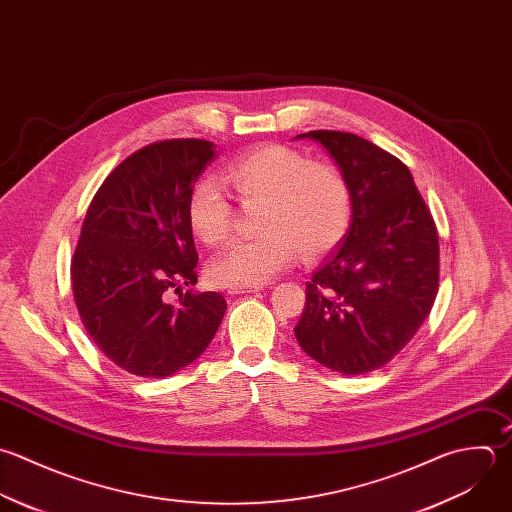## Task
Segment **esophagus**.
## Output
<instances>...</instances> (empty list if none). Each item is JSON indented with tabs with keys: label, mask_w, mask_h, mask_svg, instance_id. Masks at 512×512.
<instances>
[{
	"label": "esophagus",
	"mask_w": 512,
	"mask_h": 512,
	"mask_svg": "<svg viewBox=\"0 0 512 512\" xmlns=\"http://www.w3.org/2000/svg\"><path fill=\"white\" fill-rule=\"evenodd\" d=\"M255 291H261V287H233L227 293L229 295H243V293H255Z\"/></svg>",
	"instance_id": "34e87169"
}]
</instances>
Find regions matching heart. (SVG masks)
<instances>
[{"instance_id": "obj_1", "label": "heart", "mask_w": 512, "mask_h": 512, "mask_svg": "<svg viewBox=\"0 0 512 512\" xmlns=\"http://www.w3.org/2000/svg\"><path fill=\"white\" fill-rule=\"evenodd\" d=\"M225 175L243 205H259V235L231 243L211 261L207 275L217 287H259L291 267L297 253L307 261L327 255L351 227V185L333 163L311 161L299 149L267 143L235 157ZM187 221L207 245L229 237L233 205L213 177L195 183Z\"/></svg>"}]
</instances>
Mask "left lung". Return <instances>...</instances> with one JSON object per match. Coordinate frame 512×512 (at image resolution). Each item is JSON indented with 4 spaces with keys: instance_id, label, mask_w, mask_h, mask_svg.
<instances>
[{
    "instance_id": "8db88e82",
    "label": "left lung",
    "mask_w": 512,
    "mask_h": 512,
    "mask_svg": "<svg viewBox=\"0 0 512 512\" xmlns=\"http://www.w3.org/2000/svg\"><path fill=\"white\" fill-rule=\"evenodd\" d=\"M353 193L351 227L307 283L301 349L343 375L387 365L415 337L439 291V233L409 167L375 143L317 129Z\"/></svg>"
}]
</instances>
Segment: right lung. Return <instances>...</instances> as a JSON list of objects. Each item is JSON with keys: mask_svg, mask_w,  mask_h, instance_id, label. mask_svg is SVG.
Here are the masks:
<instances>
[{"mask_svg": "<svg viewBox=\"0 0 512 512\" xmlns=\"http://www.w3.org/2000/svg\"><path fill=\"white\" fill-rule=\"evenodd\" d=\"M215 147L205 139H163L123 159L85 213L71 259L81 323L119 369L169 377L211 343L227 303L219 293L169 289L197 283L187 201Z\"/></svg>", "mask_w": 512, "mask_h": 512, "instance_id": "obj_1", "label": "right lung"}]
</instances>
